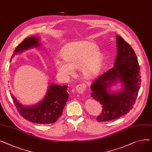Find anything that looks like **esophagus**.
Returning <instances> with one entry per match:
<instances>
[{
    "mask_svg": "<svg viewBox=\"0 0 152 152\" xmlns=\"http://www.w3.org/2000/svg\"><path fill=\"white\" fill-rule=\"evenodd\" d=\"M86 89V84H79L76 87V91L78 94H83Z\"/></svg>",
    "mask_w": 152,
    "mask_h": 152,
    "instance_id": "1",
    "label": "esophagus"
}]
</instances>
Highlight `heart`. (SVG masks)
Returning <instances> with one entry per match:
<instances>
[{
	"label": "heart",
	"instance_id": "heart-1",
	"mask_svg": "<svg viewBox=\"0 0 152 152\" xmlns=\"http://www.w3.org/2000/svg\"><path fill=\"white\" fill-rule=\"evenodd\" d=\"M61 56L66 61L56 58L54 65L58 73L64 77L74 74V69H81L87 79L97 76L101 69L103 57L97 45L89 41L71 43L62 50Z\"/></svg>",
	"mask_w": 152,
	"mask_h": 152
}]
</instances>
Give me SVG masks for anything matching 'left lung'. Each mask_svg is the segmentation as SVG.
Listing matches in <instances>:
<instances>
[{
    "label": "left lung",
    "mask_w": 152,
    "mask_h": 152,
    "mask_svg": "<svg viewBox=\"0 0 152 152\" xmlns=\"http://www.w3.org/2000/svg\"><path fill=\"white\" fill-rule=\"evenodd\" d=\"M117 55L113 68L100 76L91 86V97L100 102L102 113L99 122L120 118L132 108L141 84L140 66L131 46L116 36ZM117 82L123 85L121 90L111 92L109 88Z\"/></svg>",
    "instance_id": "obj_1"
}]
</instances>
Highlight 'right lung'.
Listing matches in <instances>:
<instances>
[{
	"instance_id": "obj_1",
	"label": "right lung",
	"mask_w": 152,
	"mask_h": 152,
	"mask_svg": "<svg viewBox=\"0 0 152 152\" xmlns=\"http://www.w3.org/2000/svg\"><path fill=\"white\" fill-rule=\"evenodd\" d=\"M39 40V38L35 36L26 38L16 47L10 61L15 54L41 45ZM68 87L66 85H50L43 100L37 105L29 107L21 104L12 94L11 97L20 115L26 120L36 124H52L57 121L62 115L69 96Z\"/></svg>"
}]
</instances>
